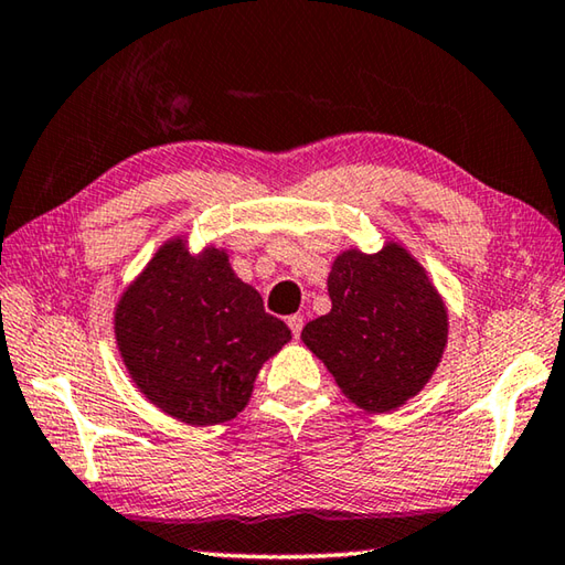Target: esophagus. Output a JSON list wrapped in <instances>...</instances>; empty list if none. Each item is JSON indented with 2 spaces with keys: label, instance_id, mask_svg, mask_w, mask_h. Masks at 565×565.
Masks as SVG:
<instances>
[{
  "label": "esophagus",
  "instance_id": "34e87169",
  "mask_svg": "<svg viewBox=\"0 0 565 565\" xmlns=\"http://www.w3.org/2000/svg\"><path fill=\"white\" fill-rule=\"evenodd\" d=\"M286 323H289L294 339H299L301 337V329H303V317H301V313H294V317L286 319Z\"/></svg>",
  "mask_w": 565,
  "mask_h": 565
}]
</instances>
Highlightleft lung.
I'll use <instances>...</instances> for the list:
<instances>
[{
	"instance_id": "8db88e82",
	"label": "left lung",
	"mask_w": 565,
	"mask_h": 565,
	"mask_svg": "<svg viewBox=\"0 0 565 565\" xmlns=\"http://www.w3.org/2000/svg\"><path fill=\"white\" fill-rule=\"evenodd\" d=\"M331 311L301 341L339 388L369 414L404 406L434 376L448 341V311L424 266L404 246L347 248L331 264Z\"/></svg>"
}]
</instances>
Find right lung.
<instances>
[{"mask_svg": "<svg viewBox=\"0 0 565 565\" xmlns=\"http://www.w3.org/2000/svg\"><path fill=\"white\" fill-rule=\"evenodd\" d=\"M114 337L137 388L164 414L191 426L232 420L254 381L291 331L264 311L224 248L191 254L169 238L114 309Z\"/></svg>", "mask_w": 565, "mask_h": 565, "instance_id": "add662e5", "label": "right lung"}]
</instances>
